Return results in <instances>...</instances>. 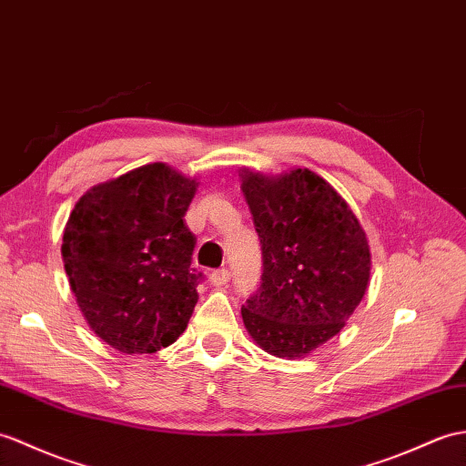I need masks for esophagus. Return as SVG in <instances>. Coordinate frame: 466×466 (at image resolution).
Returning a JSON list of instances; mask_svg holds the SVG:
<instances>
[{"instance_id":"1","label":"esophagus","mask_w":466,"mask_h":466,"mask_svg":"<svg viewBox=\"0 0 466 466\" xmlns=\"http://www.w3.org/2000/svg\"><path fill=\"white\" fill-rule=\"evenodd\" d=\"M228 279H230V272L226 268H222V269H216V272H212L210 274V284L212 286H226L228 284Z\"/></svg>"}]
</instances>
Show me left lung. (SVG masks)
I'll return each instance as SVG.
<instances>
[{"mask_svg":"<svg viewBox=\"0 0 466 466\" xmlns=\"http://www.w3.org/2000/svg\"><path fill=\"white\" fill-rule=\"evenodd\" d=\"M242 192L262 244V286L242 306L258 348L299 360L338 335L370 286L360 220L309 168L278 177L242 168Z\"/></svg>","mask_w":466,"mask_h":466,"instance_id":"8db88e82","label":"left lung"}]
</instances>
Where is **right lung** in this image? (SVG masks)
Here are the masks:
<instances>
[{
  "instance_id": "add662e5",
  "label": "right lung",
  "mask_w": 466,
  "mask_h": 466,
  "mask_svg": "<svg viewBox=\"0 0 466 466\" xmlns=\"http://www.w3.org/2000/svg\"><path fill=\"white\" fill-rule=\"evenodd\" d=\"M197 188V178L150 162L95 184L71 210L65 272L83 318L113 350L155 353L187 329L200 274L184 214Z\"/></svg>"
}]
</instances>
